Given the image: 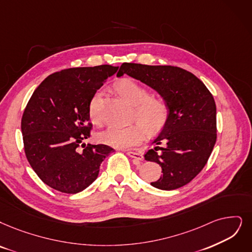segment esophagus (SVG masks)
I'll return each mask as SVG.
<instances>
[{"label":"esophagus","instance_id":"esophagus-1","mask_svg":"<svg viewBox=\"0 0 252 252\" xmlns=\"http://www.w3.org/2000/svg\"><path fill=\"white\" fill-rule=\"evenodd\" d=\"M127 155L129 157L133 158L135 161H143L144 160V156L140 153L135 152V151H127Z\"/></svg>","mask_w":252,"mask_h":252}]
</instances>
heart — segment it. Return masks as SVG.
<instances>
[{
  "mask_svg": "<svg viewBox=\"0 0 252 252\" xmlns=\"http://www.w3.org/2000/svg\"><path fill=\"white\" fill-rule=\"evenodd\" d=\"M118 93L134 105V119L139 123L128 126L113 125L98 135L102 143L116 148H129L139 144L145 131L154 135L162 131L170 117V105L163 96L150 95V90L134 79L123 78L116 85ZM89 116L95 125L101 124V96L95 93L89 103Z\"/></svg>",
  "mask_w": 252,
  "mask_h": 252,
  "instance_id": "b5f03b06",
  "label": "heart"
}]
</instances>
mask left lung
<instances>
[{
	"instance_id": "8db88e82",
	"label": "left lung",
	"mask_w": 252,
	"mask_h": 252,
	"mask_svg": "<svg viewBox=\"0 0 252 252\" xmlns=\"http://www.w3.org/2000/svg\"><path fill=\"white\" fill-rule=\"evenodd\" d=\"M127 74L153 88L170 105L165 128L145 154L162 168L151 185L174 190L188 184L204 168L217 138L213 95L194 74L176 66L123 63L117 76Z\"/></svg>"
}]
</instances>
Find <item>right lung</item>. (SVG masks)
<instances>
[{
  "mask_svg": "<svg viewBox=\"0 0 252 252\" xmlns=\"http://www.w3.org/2000/svg\"><path fill=\"white\" fill-rule=\"evenodd\" d=\"M118 67L64 69L47 76L30 98L22 118L27 159L42 182L73 194L97 179L114 149L99 144L78 147L91 135L89 103Z\"/></svg>",
  "mask_w": 252,
  "mask_h": 252,
  "instance_id": "1",
  "label": "right lung"
}]
</instances>
